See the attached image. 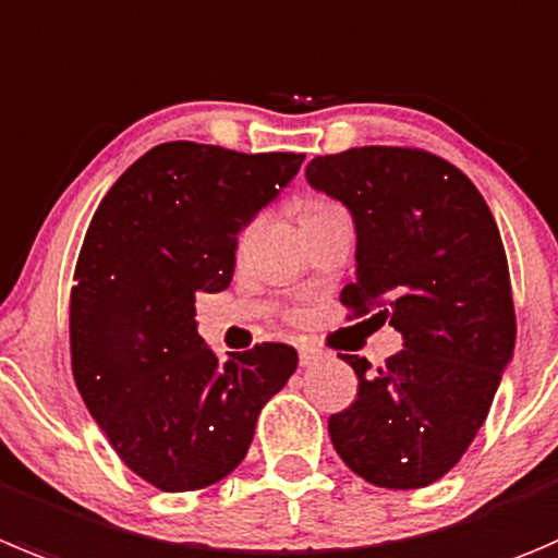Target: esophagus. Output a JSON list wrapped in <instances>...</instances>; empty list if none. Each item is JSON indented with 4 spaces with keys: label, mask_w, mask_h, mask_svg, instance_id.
<instances>
[{
    "label": "esophagus",
    "mask_w": 558,
    "mask_h": 558,
    "mask_svg": "<svg viewBox=\"0 0 558 558\" xmlns=\"http://www.w3.org/2000/svg\"><path fill=\"white\" fill-rule=\"evenodd\" d=\"M318 356H322V351L313 349V345H300V365L302 367L313 365V362H316Z\"/></svg>",
    "instance_id": "esophagus-1"
}]
</instances>
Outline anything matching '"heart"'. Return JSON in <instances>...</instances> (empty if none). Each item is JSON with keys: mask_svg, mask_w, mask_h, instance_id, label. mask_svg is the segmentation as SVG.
Instances as JSON below:
<instances>
[{"mask_svg": "<svg viewBox=\"0 0 558 558\" xmlns=\"http://www.w3.org/2000/svg\"><path fill=\"white\" fill-rule=\"evenodd\" d=\"M327 209H335V204H329V202H322V198H313V202H307L305 207H302V218H307V215L327 213Z\"/></svg>", "mask_w": 558, "mask_h": 558, "instance_id": "heart-1", "label": "heart"}]
</instances>
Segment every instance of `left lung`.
<instances>
[{"instance_id": "obj_1", "label": "left lung", "mask_w": 558, "mask_h": 558, "mask_svg": "<svg viewBox=\"0 0 558 558\" xmlns=\"http://www.w3.org/2000/svg\"><path fill=\"white\" fill-rule=\"evenodd\" d=\"M305 177L354 218L356 280L340 302L403 335V349L376 371L365 356H343L360 389L329 416V439L367 483L425 488L483 428L515 349L496 220L461 169L423 149L318 155Z\"/></svg>"}]
</instances>
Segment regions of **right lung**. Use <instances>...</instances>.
<instances>
[{
  "label": "right lung",
  "instance_id": "obj_1",
  "mask_svg": "<svg viewBox=\"0 0 558 558\" xmlns=\"http://www.w3.org/2000/svg\"><path fill=\"white\" fill-rule=\"evenodd\" d=\"M302 160L160 144L113 182L86 229L70 291L75 387L124 466L166 494L234 472L264 403L296 371L286 343L220 362L198 335L196 294L231 283L236 234Z\"/></svg>",
  "mask_w": 558,
  "mask_h": 558
}]
</instances>
